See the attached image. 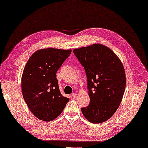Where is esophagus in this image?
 <instances>
[{
	"instance_id": "34e87169",
	"label": "esophagus",
	"mask_w": 148,
	"mask_h": 148,
	"mask_svg": "<svg viewBox=\"0 0 148 148\" xmlns=\"http://www.w3.org/2000/svg\"><path fill=\"white\" fill-rule=\"evenodd\" d=\"M72 97L73 98V99H75L76 97L78 96V95H77V94H76V93H73L72 94Z\"/></svg>"
}]
</instances>
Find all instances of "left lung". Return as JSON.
<instances>
[{"label":"left lung","mask_w":148,"mask_h":148,"mask_svg":"<svg viewBox=\"0 0 148 148\" xmlns=\"http://www.w3.org/2000/svg\"><path fill=\"white\" fill-rule=\"evenodd\" d=\"M87 76L89 105L81 108L92 123L109 119L118 110L123 97L126 78L123 65L116 54L101 44L73 50Z\"/></svg>","instance_id":"left-lung-1"}]
</instances>
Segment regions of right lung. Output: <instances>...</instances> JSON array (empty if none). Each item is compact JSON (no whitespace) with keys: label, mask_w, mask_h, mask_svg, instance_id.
Wrapping results in <instances>:
<instances>
[{"label":"right lung","mask_w":148,"mask_h":148,"mask_svg":"<svg viewBox=\"0 0 148 148\" xmlns=\"http://www.w3.org/2000/svg\"><path fill=\"white\" fill-rule=\"evenodd\" d=\"M72 52L49 48L35 52L25 65L21 78L23 98L37 118L51 121L62 113L69 99L61 94L56 73Z\"/></svg>","instance_id":"obj_1"}]
</instances>
